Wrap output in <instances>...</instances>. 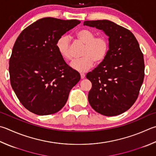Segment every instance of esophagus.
<instances>
[{
  "instance_id": "34e87169",
  "label": "esophagus",
  "mask_w": 156,
  "mask_h": 156,
  "mask_svg": "<svg viewBox=\"0 0 156 156\" xmlns=\"http://www.w3.org/2000/svg\"><path fill=\"white\" fill-rule=\"evenodd\" d=\"M80 77L81 79H84V77H85V74H84V73H80Z\"/></svg>"
}]
</instances>
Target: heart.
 Here are the masks:
<instances>
[{
  "mask_svg": "<svg viewBox=\"0 0 156 156\" xmlns=\"http://www.w3.org/2000/svg\"><path fill=\"white\" fill-rule=\"evenodd\" d=\"M76 36L84 46L81 54L83 57L73 60L70 63L72 69L84 72L91 68L95 62L100 64L104 61L110 48L109 41L106 37H95V33L89 29L78 30ZM56 48L60 55L66 60L69 61L72 58L69 36L64 35L60 37L56 41Z\"/></svg>",
  "mask_w": 156,
  "mask_h": 156,
  "instance_id": "obj_1",
  "label": "heart"
}]
</instances>
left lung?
Returning <instances> with one entry per match:
<instances>
[{"label": "left lung", "mask_w": 156, "mask_h": 156, "mask_svg": "<svg viewBox=\"0 0 156 156\" xmlns=\"http://www.w3.org/2000/svg\"><path fill=\"white\" fill-rule=\"evenodd\" d=\"M84 25L102 30L110 44L106 58L86 76L92 83L89 102L101 115H120L134 104L143 83L145 64L139 44L131 31L110 20H87Z\"/></svg>", "instance_id": "obj_1"}]
</instances>
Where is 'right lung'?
<instances>
[{
  "instance_id": "obj_1",
  "label": "right lung",
  "mask_w": 156,
  "mask_h": 156,
  "mask_svg": "<svg viewBox=\"0 0 156 156\" xmlns=\"http://www.w3.org/2000/svg\"><path fill=\"white\" fill-rule=\"evenodd\" d=\"M80 23L77 20L44 18L22 31L9 59L10 82L21 104L30 112L48 115L66 104L80 80L56 48L58 39Z\"/></svg>"
}]
</instances>
